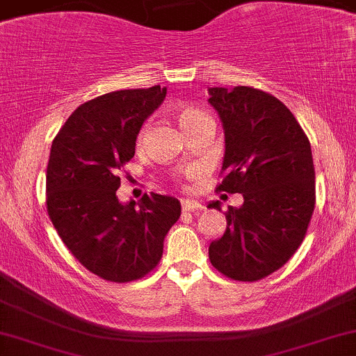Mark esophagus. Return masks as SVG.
I'll use <instances>...</instances> for the list:
<instances>
[{
    "label": "esophagus",
    "mask_w": 356,
    "mask_h": 356,
    "mask_svg": "<svg viewBox=\"0 0 356 356\" xmlns=\"http://www.w3.org/2000/svg\"><path fill=\"white\" fill-rule=\"evenodd\" d=\"M181 206H182V211H197L202 208V204L196 199H182L181 201Z\"/></svg>",
    "instance_id": "esophagus-1"
}]
</instances>
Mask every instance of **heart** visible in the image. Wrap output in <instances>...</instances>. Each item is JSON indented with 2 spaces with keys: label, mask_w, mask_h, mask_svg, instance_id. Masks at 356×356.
<instances>
[{
  "label": "heart",
  "mask_w": 356,
  "mask_h": 356,
  "mask_svg": "<svg viewBox=\"0 0 356 356\" xmlns=\"http://www.w3.org/2000/svg\"><path fill=\"white\" fill-rule=\"evenodd\" d=\"M204 116H208V115H206L202 109H199L196 106H182L181 109H179V121H181V124L184 130L189 127V124H193L194 121L204 118ZM143 135H145V130L140 134V140L143 138Z\"/></svg>",
  "instance_id": "1"
}]
</instances>
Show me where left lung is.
<instances>
[{"mask_svg":"<svg viewBox=\"0 0 356 356\" xmlns=\"http://www.w3.org/2000/svg\"><path fill=\"white\" fill-rule=\"evenodd\" d=\"M225 130L226 172L218 191L243 194L211 241L209 260L233 280L253 282L282 267L302 243L316 204L311 143L277 97L236 86L209 88ZM208 208L220 209V201Z\"/></svg>","mask_w":356,"mask_h":356,"instance_id":"obj_1","label":"left lung"}]
</instances>
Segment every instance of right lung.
Masks as SVG:
<instances>
[{"label":"right lung","mask_w":356,"mask_h":356,"mask_svg":"<svg viewBox=\"0 0 356 356\" xmlns=\"http://www.w3.org/2000/svg\"><path fill=\"white\" fill-rule=\"evenodd\" d=\"M167 89H124L81 104L60 128L47 165V211L74 257L101 279L131 282L162 259L163 240L181 216L172 196L120 202V172L135 155L145 120Z\"/></svg>","instance_id":"add662e5"}]
</instances>
